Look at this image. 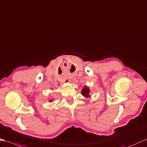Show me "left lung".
<instances>
[{
	"label": "left lung",
	"instance_id": "left-lung-1",
	"mask_svg": "<svg viewBox=\"0 0 147 147\" xmlns=\"http://www.w3.org/2000/svg\"><path fill=\"white\" fill-rule=\"evenodd\" d=\"M90 92V91L89 88L87 87L86 86H84L83 87L82 91H81V93H82V95L83 96L86 97H90V96L89 95Z\"/></svg>",
	"mask_w": 147,
	"mask_h": 147
}]
</instances>
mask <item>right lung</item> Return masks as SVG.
<instances>
[{"mask_svg":"<svg viewBox=\"0 0 147 147\" xmlns=\"http://www.w3.org/2000/svg\"><path fill=\"white\" fill-rule=\"evenodd\" d=\"M53 101V100H50V102H52Z\"/></svg>","mask_w":147,"mask_h":147,"instance_id":"add662e5","label":"right lung"}]
</instances>
